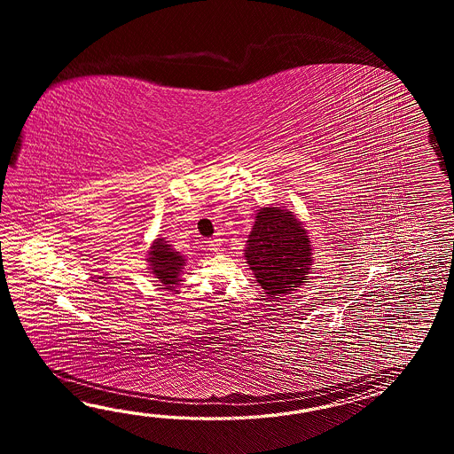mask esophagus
<instances>
[{
	"label": "esophagus",
	"instance_id": "34e87169",
	"mask_svg": "<svg viewBox=\"0 0 454 454\" xmlns=\"http://www.w3.org/2000/svg\"><path fill=\"white\" fill-rule=\"evenodd\" d=\"M207 247H209L207 250L214 251V253H221V251H223V239L215 237L213 240L207 241Z\"/></svg>",
	"mask_w": 454,
	"mask_h": 454
}]
</instances>
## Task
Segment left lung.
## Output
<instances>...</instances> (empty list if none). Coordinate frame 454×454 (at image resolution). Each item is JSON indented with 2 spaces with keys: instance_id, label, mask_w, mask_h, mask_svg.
I'll list each match as a JSON object with an SVG mask.
<instances>
[{
  "instance_id": "obj_1",
  "label": "left lung",
  "mask_w": 454,
  "mask_h": 454,
  "mask_svg": "<svg viewBox=\"0 0 454 454\" xmlns=\"http://www.w3.org/2000/svg\"><path fill=\"white\" fill-rule=\"evenodd\" d=\"M245 258L268 297L301 286L307 279L311 247L303 223L279 207H262L253 225Z\"/></svg>"
}]
</instances>
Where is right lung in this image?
I'll list each match as a JSON object with an SVG mask.
<instances>
[{"label": "right lung", "instance_id": "obj_1", "mask_svg": "<svg viewBox=\"0 0 454 454\" xmlns=\"http://www.w3.org/2000/svg\"><path fill=\"white\" fill-rule=\"evenodd\" d=\"M151 258V270L157 276V279L164 284V289H172V286L178 284L180 280V272L184 270V256H180L178 251L170 248L162 239L157 240L149 251Z\"/></svg>", "mask_w": 454, "mask_h": 454}]
</instances>
